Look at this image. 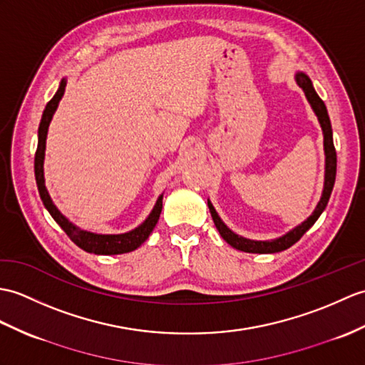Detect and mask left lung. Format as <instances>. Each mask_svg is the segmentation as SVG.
<instances>
[{
    "mask_svg": "<svg viewBox=\"0 0 365 365\" xmlns=\"http://www.w3.org/2000/svg\"><path fill=\"white\" fill-rule=\"evenodd\" d=\"M297 86L303 90L304 96H307L308 103L312 108V112L316 113L319 124L322 127V133H324V150H325V182H324V191H322L320 200L317 203V207L312 211L311 216L308 219H304L302 224L297 227H294L292 230L287 232L286 235L279 236V238L270 240V241H255V240H249L244 238L241 235H236L233 230L228 228L221 217H219L217 211L215 210L213 203L208 199V208L211 217H213L215 225L221 233L224 241L227 244H230L233 249L241 250V252H247V253H277L289 249L292 244L297 242L302 236L307 233L309 228L314 225V222L319 219V216L324 213V210L327 208V203L329 200V196H331L334 180H336V149L333 144V129H331V123H329V116L327 112V107L324 104V101L319 98L316 93L314 87H312V82L303 71H297L294 76Z\"/></svg>",
    "mask_w": 365,
    "mask_h": 365,
    "instance_id": "left-lung-1",
    "label": "left lung"
}]
</instances>
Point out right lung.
<instances>
[{
	"label": "right lung",
	"mask_w": 365,
	"mask_h": 365,
	"mask_svg": "<svg viewBox=\"0 0 365 365\" xmlns=\"http://www.w3.org/2000/svg\"><path fill=\"white\" fill-rule=\"evenodd\" d=\"M66 87V78H63L58 83V90L53 99L46 104L43 115H41V121L38 125V144H37V152H36V160H34V173H36V182L40 199L43 202L45 208L49 211V215L53 216L54 221L62 227V230L70 236V240L88 253H95V255H121V253L132 252L138 249L140 245L149 238V235L154 230V227L158 222L160 213H162L163 208V194H160L154 208L149 213V216L144 219V221L135 227L133 230L127 233L120 235H101V233H93L88 230H83V228L74 225L70 219L61 213L53 199H51L49 192L45 186V171H43V163H45V150H46V137H48V129L51 120L56 113L58 107V103L65 93Z\"/></svg>",
	"instance_id": "obj_1"
}]
</instances>
